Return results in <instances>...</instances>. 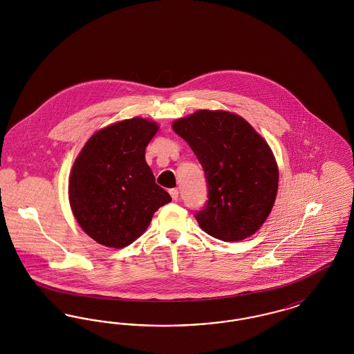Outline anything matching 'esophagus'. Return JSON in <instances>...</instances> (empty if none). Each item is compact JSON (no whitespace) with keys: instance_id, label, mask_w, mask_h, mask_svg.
Instances as JSON below:
<instances>
[{"instance_id":"1","label":"esophagus","mask_w":354,"mask_h":354,"mask_svg":"<svg viewBox=\"0 0 354 354\" xmlns=\"http://www.w3.org/2000/svg\"><path fill=\"white\" fill-rule=\"evenodd\" d=\"M169 195H171L172 201H174V202H176V201H178V198H179V191H178L176 188H172V189H169Z\"/></svg>"}]
</instances>
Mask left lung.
<instances>
[{"label":"left lung","instance_id":"1","mask_svg":"<svg viewBox=\"0 0 354 354\" xmlns=\"http://www.w3.org/2000/svg\"><path fill=\"white\" fill-rule=\"evenodd\" d=\"M202 165L208 201L195 218L223 241L252 236L276 201L279 169L268 143L245 119L221 110H199L172 123Z\"/></svg>","mask_w":354,"mask_h":354}]
</instances>
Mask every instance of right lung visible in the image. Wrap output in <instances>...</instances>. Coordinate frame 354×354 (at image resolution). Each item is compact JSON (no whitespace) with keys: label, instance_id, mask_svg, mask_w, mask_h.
I'll use <instances>...</instances> for the list:
<instances>
[{"label":"right lung","instance_id":"add662e5","mask_svg":"<svg viewBox=\"0 0 354 354\" xmlns=\"http://www.w3.org/2000/svg\"><path fill=\"white\" fill-rule=\"evenodd\" d=\"M159 126L124 119L93 135L68 178V201L87 235L110 248L130 245L147 230L152 215L171 202L155 183L145 152Z\"/></svg>","mask_w":354,"mask_h":354}]
</instances>
